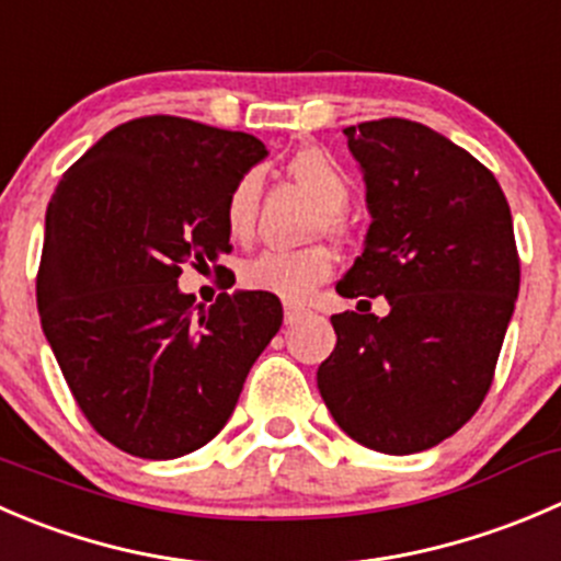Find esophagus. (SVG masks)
Returning <instances> with one entry per match:
<instances>
[{
	"label": "esophagus",
	"mask_w": 561,
	"mask_h": 561,
	"mask_svg": "<svg viewBox=\"0 0 561 561\" xmlns=\"http://www.w3.org/2000/svg\"><path fill=\"white\" fill-rule=\"evenodd\" d=\"M307 318V309L304 307H296V304H285V323L293 325L298 323V320Z\"/></svg>",
	"instance_id": "1"
}]
</instances>
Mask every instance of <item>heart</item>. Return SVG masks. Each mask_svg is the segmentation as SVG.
Listing matches in <instances>:
<instances>
[{
	"instance_id": "b5f03b06",
	"label": "heart",
	"mask_w": 561,
	"mask_h": 561,
	"mask_svg": "<svg viewBox=\"0 0 561 561\" xmlns=\"http://www.w3.org/2000/svg\"><path fill=\"white\" fill-rule=\"evenodd\" d=\"M290 175L301 183L312 197L323 205V225L329 232L342 230V210L351 199V183L345 172L320 150H301L290 159ZM260 178L247 172L227 194L225 225L236 241L252 236L254 214H257ZM334 254L325 247H309L287 252V249H268L254 260L243 263L241 282L249 290L268 293L285 301H307L323 282L334 274Z\"/></svg>"
}]
</instances>
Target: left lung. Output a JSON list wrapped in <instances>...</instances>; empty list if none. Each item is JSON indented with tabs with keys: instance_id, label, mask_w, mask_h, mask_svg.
Segmentation results:
<instances>
[{
	"instance_id": "obj_1",
	"label": "left lung",
	"mask_w": 561,
	"mask_h": 561,
	"mask_svg": "<svg viewBox=\"0 0 561 561\" xmlns=\"http://www.w3.org/2000/svg\"><path fill=\"white\" fill-rule=\"evenodd\" d=\"M345 136L373 221L336 293L383 296L389 314H331L318 389L353 442L422 453L458 433L493 383L520 287L513 216L493 172L427 125L386 117Z\"/></svg>"
}]
</instances>
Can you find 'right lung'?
Returning <instances> with one entry per match:
<instances>
[{
	"instance_id": "obj_1",
	"label": "right lung",
	"mask_w": 561,
	"mask_h": 561,
	"mask_svg": "<svg viewBox=\"0 0 561 561\" xmlns=\"http://www.w3.org/2000/svg\"><path fill=\"white\" fill-rule=\"evenodd\" d=\"M265 156L252 134L153 114L101 136L48 203L43 334L87 422L123 453L205 447L279 331L276 296L221 293L203 309L178 287L183 263L230 252L227 194Z\"/></svg>"
}]
</instances>
